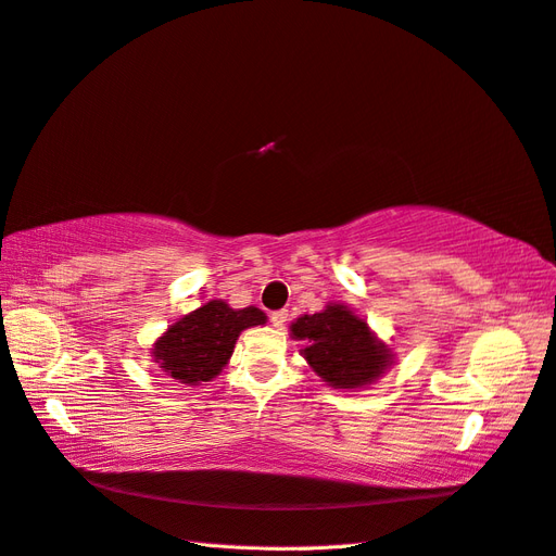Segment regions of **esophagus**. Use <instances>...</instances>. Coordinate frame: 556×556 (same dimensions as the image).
<instances>
[{
    "label": "esophagus",
    "mask_w": 556,
    "mask_h": 556,
    "mask_svg": "<svg viewBox=\"0 0 556 556\" xmlns=\"http://www.w3.org/2000/svg\"><path fill=\"white\" fill-rule=\"evenodd\" d=\"M286 320H288V312H274V314H270V324H274L276 328L286 326Z\"/></svg>",
    "instance_id": "34e87169"
}]
</instances>
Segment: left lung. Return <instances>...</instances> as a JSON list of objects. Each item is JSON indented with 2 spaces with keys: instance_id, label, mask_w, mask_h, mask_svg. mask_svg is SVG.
I'll return each instance as SVG.
<instances>
[{
  "instance_id": "obj_1",
  "label": "left lung",
  "mask_w": 556,
  "mask_h": 556,
  "mask_svg": "<svg viewBox=\"0 0 556 556\" xmlns=\"http://www.w3.org/2000/svg\"><path fill=\"white\" fill-rule=\"evenodd\" d=\"M290 328L294 338L306 342L302 350L306 362L332 388L368 386L390 364V350L374 338L364 318L342 304H332L320 314H304Z\"/></svg>"
}]
</instances>
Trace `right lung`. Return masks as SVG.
<instances>
[{
    "mask_svg": "<svg viewBox=\"0 0 556 556\" xmlns=\"http://www.w3.org/2000/svg\"><path fill=\"white\" fill-rule=\"evenodd\" d=\"M266 324L256 306L230 309L214 300L176 320L154 344V359L164 371L185 386H200L220 374L230 359L236 340L244 328Z\"/></svg>",
    "mask_w": 556,
    "mask_h": 556,
    "instance_id": "obj_1",
    "label": "right lung"
}]
</instances>
